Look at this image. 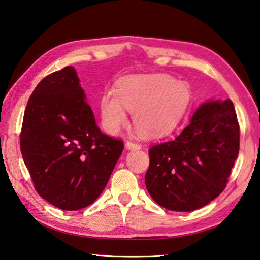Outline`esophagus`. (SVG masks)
Returning <instances> with one entry per match:
<instances>
[{
    "label": "esophagus",
    "instance_id": "34e87169",
    "mask_svg": "<svg viewBox=\"0 0 260 260\" xmlns=\"http://www.w3.org/2000/svg\"><path fill=\"white\" fill-rule=\"evenodd\" d=\"M125 148L129 150H138L141 148V146L139 144L132 143V141H126L125 143Z\"/></svg>",
    "mask_w": 260,
    "mask_h": 260
}]
</instances>
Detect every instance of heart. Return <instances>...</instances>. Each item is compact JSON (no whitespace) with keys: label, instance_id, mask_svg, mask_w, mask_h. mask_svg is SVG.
I'll return each instance as SVG.
<instances>
[{"label":"heart","instance_id":"b5f03b06","mask_svg":"<svg viewBox=\"0 0 260 260\" xmlns=\"http://www.w3.org/2000/svg\"><path fill=\"white\" fill-rule=\"evenodd\" d=\"M191 91L184 82L161 73L131 75L116 82L114 92L102 96V123L115 135L128 123L125 108L134 112V123L140 135L159 138L172 132L188 110Z\"/></svg>","mask_w":260,"mask_h":260}]
</instances>
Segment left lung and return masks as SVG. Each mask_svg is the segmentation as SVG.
<instances>
[{
	"mask_svg": "<svg viewBox=\"0 0 260 260\" xmlns=\"http://www.w3.org/2000/svg\"><path fill=\"white\" fill-rule=\"evenodd\" d=\"M240 132L231 100L203 103L172 141L149 149L146 188L159 206L191 212L221 194L239 154Z\"/></svg>",
	"mask_w": 260,
	"mask_h": 260,
	"instance_id": "left-lung-1",
	"label": "left lung"
}]
</instances>
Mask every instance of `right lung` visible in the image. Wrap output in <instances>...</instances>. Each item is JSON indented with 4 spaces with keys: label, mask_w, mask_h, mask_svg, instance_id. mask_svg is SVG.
Listing matches in <instances>:
<instances>
[{
    "label": "right lung",
    "mask_w": 260,
    "mask_h": 260,
    "mask_svg": "<svg viewBox=\"0 0 260 260\" xmlns=\"http://www.w3.org/2000/svg\"><path fill=\"white\" fill-rule=\"evenodd\" d=\"M73 67L39 82L24 111L20 147L36 191L53 206H89L106 187L123 151L96 125Z\"/></svg>",
    "instance_id": "1"
}]
</instances>
